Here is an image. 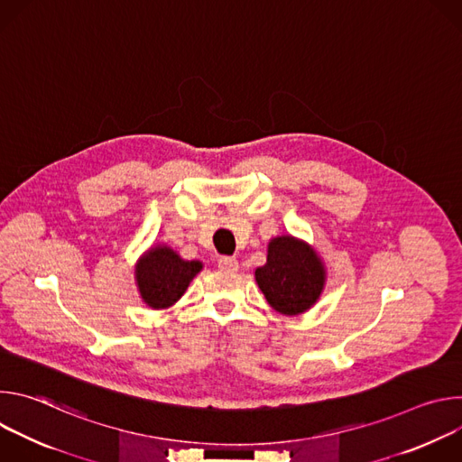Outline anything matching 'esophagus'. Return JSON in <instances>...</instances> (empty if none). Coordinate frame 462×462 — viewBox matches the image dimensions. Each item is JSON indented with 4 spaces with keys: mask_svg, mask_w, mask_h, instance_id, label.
Here are the masks:
<instances>
[{
    "mask_svg": "<svg viewBox=\"0 0 462 462\" xmlns=\"http://www.w3.org/2000/svg\"><path fill=\"white\" fill-rule=\"evenodd\" d=\"M217 267L223 271V273H236L239 263L236 257H230V255H223L217 259Z\"/></svg>",
    "mask_w": 462,
    "mask_h": 462,
    "instance_id": "obj_1",
    "label": "esophagus"
}]
</instances>
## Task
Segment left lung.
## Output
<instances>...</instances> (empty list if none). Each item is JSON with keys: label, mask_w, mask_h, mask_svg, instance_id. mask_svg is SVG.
Listing matches in <instances>:
<instances>
[{"label": "left lung", "mask_w": 462, "mask_h": 462, "mask_svg": "<svg viewBox=\"0 0 462 462\" xmlns=\"http://www.w3.org/2000/svg\"><path fill=\"white\" fill-rule=\"evenodd\" d=\"M255 282L274 310L296 316L318 301L325 285V267L310 245L280 236L271 239L267 263L255 269Z\"/></svg>", "instance_id": "1"}]
</instances>
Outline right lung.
<instances>
[{
    "instance_id": "add662e5",
    "label": "right lung",
    "mask_w": 462,
    "mask_h": 462,
    "mask_svg": "<svg viewBox=\"0 0 462 462\" xmlns=\"http://www.w3.org/2000/svg\"><path fill=\"white\" fill-rule=\"evenodd\" d=\"M201 269V261H186L168 245H155L139 259L135 267V280L143 301L152 309L171 307Z\"/></svg>"
}]
</instances>
